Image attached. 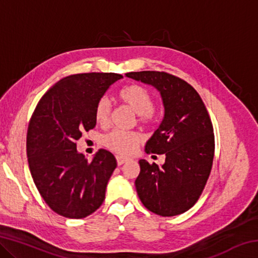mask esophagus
Instances as JSON below:
<instances>
[{
    "label": "esophagus",
    "mask_w": 258,
    "mask_h": 258,
    "mask_svg": "<svg viewBox=\"0 0 258 258\" xmlns=\"http://www.w3.org/2000/svg\"><path fill=\"white\" fill-rule=\"evenodd\" d=\"M116 159H117V164H118V166L123 165L124 163H126V161L128 160V158H125V157H121V156H117Z\"/></svg>",
    "instance_id": "1"
}]
</instances>
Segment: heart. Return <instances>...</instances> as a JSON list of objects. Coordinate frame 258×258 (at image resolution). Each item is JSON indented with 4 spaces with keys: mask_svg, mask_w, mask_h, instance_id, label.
I'll return each mask as SVG.
<instances>
[{
    "mask_svg": "<svg viewBox=\"0 0 258 258\" xmlns=\"http://www.w3.org/2000/svg\"><path fill=\"white\" fill-rule=\"evenodd\" d=\"M119 99L127 104L139 115V123L151 125L154 123V98L146 87L139 84L124 86L118 93ZM110 116V103L107 99H100L94 109V117L97 123L106 125ZM141 134L134 131L113 130L103 138L102 143L107 149L118 155H130L137 149L141 142Z\"/></svg>",
    "mask_w": 258,
    "mask_h": 258,
    "instance_id": "heart-1",
    "label": "heart"
}]
</instances>
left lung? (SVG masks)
<instances>
[{
    "instance_id": "left-lung-1",
    "label": "left lung",
    "mask_w": 258,
    "mask_h": 258,
    "mask_svg": "<svg viewBox=\"0 0 258 258\" xmlns=\"http://www.w3.org/2000/svg\"><path fill=\"white\" fill-rule=\"evenodd\" d=\"M125 75L155 86L165 108L159 127L146 145L147 154H164L165 164L139 161L138 196L157 215H180L198 202L212 171L215 138L211 117L197 91L180 77L150 71Z\"/></svg>"
}]
</instances>
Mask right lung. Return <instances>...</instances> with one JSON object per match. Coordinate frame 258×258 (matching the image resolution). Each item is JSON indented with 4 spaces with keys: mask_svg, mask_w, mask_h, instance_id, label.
Listing matches in <instances>:
<instances>
[{
    "mask_svg": "<svg viewBox=\"0 0 258 258\" xmlns=\"http://www.w3.org/2000/svg\"><path fill=\"white\" fill-rule=\"evenodd\" d=\"M115 73H85L62 78L38 101L27 131V158L38 192L54 213L84 218L101 206L117 161L100 149L92 161L78 154L76 141L94 128V109Z\"/></svg>",
    "mask_w": 258,
    "mask_h": 258,
    "instance_id": "right-lung-1",
    "label": "right lung"
}]
</instances>
